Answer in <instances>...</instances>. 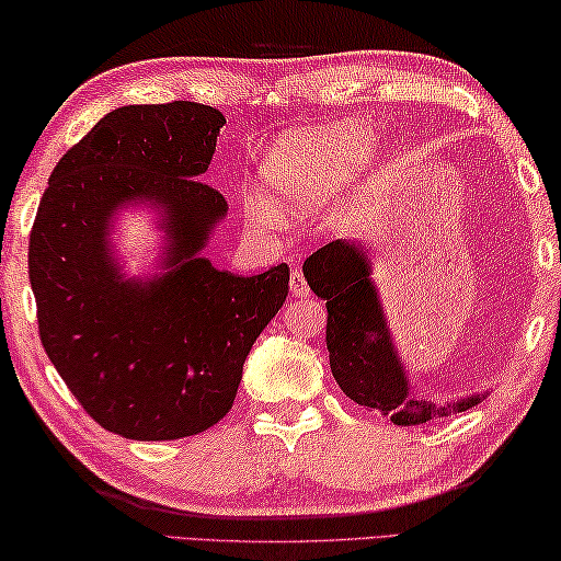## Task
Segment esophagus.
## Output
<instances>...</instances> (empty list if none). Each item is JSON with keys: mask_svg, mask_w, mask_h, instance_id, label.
Returning a JSON list of instances; mask_svg holds the SVG:
<instances>
[{"mask_svg": "<svg viewBox=\"0 0 561 561\" xmlns=\"http://www.w3.org/2000/svg\"><path fill=\"white\" fill-rule=\"evenodd\" d=\"M290 296H293V298H308V296H310L308 280L302 278V273H298V271L290 275Z\"/></svg>", "mask_w": 561, "mask_h": 561, "instance_id": "34e87169", "label": "esophagus"}]
</instances>
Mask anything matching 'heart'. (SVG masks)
I'll use <instances>...</instances> for the list:
<instances>
[{
  "mask_svg": "<svg viewBox=\"0 0 561 561\" xmlns=\"http://www.w3.org/2000/svg\"><path fill=\"white\" fill-rule=\"evenodd\" d=\"M373 146V134L355 122L283 139L263 159V196L283 214H313L351 183Z\"/></svg>",
  "mask_w": 561,
  "mask_h": 561,
  "instance_id": "obj_1",
  "label": "heart"
}]
</instances>
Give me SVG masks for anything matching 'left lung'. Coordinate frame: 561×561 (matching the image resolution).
<instances>
[{"instance_id":"left-lung-1","label":"left lung","mask_w":561,"mask_h":561,"mask_svg":"<svg viewBox=\"0 0 561 561\" xmlns=\"http://www.w3.org/2000/svg\"><path fill=\"white\" fill-rule=\"evenodd\" d=\"M310 290L325 300V343L335 382L353 402L378 410L394 425L453 417L474 408L482 394H467L453 402L420 400L412 394L405 367L394 351L388 318L382 313L378 288L373 283V263L363 243H328L302 263Z\"/></svg>"}]
</instances>
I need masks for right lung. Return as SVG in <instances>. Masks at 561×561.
Masks as SVG:
<instances>
[{"label":"right lung","instance_id":"1","mask_svg":"<svg viewBox=\"0 0 561 561\" xmlns=\"http://www.w3.org/2000/svg\"><path fill=\"white\" fill-rule=\"evenodd\" d=\"M226 118L194 101L114 108L51 171L30 236L39 337L73 398L108 433L179 439L231 410L255 337L288 296L286 263L233 275L201 255L228 204L201 181ZM162 208L168 268L117 273L118 205Z\"/></svg>","mask_w":561,"mask_h":561}]
</instances>
